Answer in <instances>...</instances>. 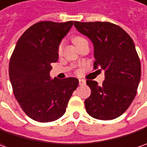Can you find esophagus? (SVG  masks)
<instances>
[{"mask_svg":"<svg viewBox=\"0 0 147 147\" xmlns=\"http://www.w3.org/2000/svg\"><path fill=\"white\" fill-rule=\"evenodd\" d=\"M79 84H80V86H83L86 84V81L83 79H79Z\"/></svg>","mask_w":147,"mask_h":147,"instance_id":"34e87169","label":"esophagus"}]
</instances>
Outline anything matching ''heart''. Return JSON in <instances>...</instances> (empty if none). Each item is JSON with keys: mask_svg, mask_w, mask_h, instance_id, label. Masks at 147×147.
<instances>
[{"mask_svg": "<svg viewBox=\"0 0 147 147\" xmlns=\"http://www.w3.org/2000/svg\"><path fill=\"white\" fill-rule=\"evenodd\" d=\"M84 40L85 39L82 38V37L77 36V37H76V38L74 39V42H75V44H76V43L80 42V41ZM63 47H64V43L62 42V43H61V45L59 46V48H58V52H59V54H61V52H62V51H63Z\"/></svg>", "mask_w": 147, "mask_h": 147, "instance_id": "obj_1", "label": "heart"}]
</instances>
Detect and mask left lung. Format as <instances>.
Listing matches in <instances>:
<instances>
[{
    "instance_id": "obj_1",
    "label": "left lung",
    "mask_w": 147,
    "mask_h": 147,
    "mask_svg": "<svg viewBox=\"0 0 147 147\" xmlns=\"http://www.w3.org/2000/svg\"><path fill=\"white\" fill-rule=\"evenodd\" d=\"M94 47V67L105 71L101 86L87 80L91 96L85 100L87 113L98 120H112L122 115L136 96L141 80V63L131 36L110 22H74Z\"/></svg>"
}]
</instances>
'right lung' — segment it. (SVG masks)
<instances>
[{"instance_id":"right-lung-1","label":"right lung","mask_w":147,"mask_h":147,"mask_svg":"<svg viewBox=\"0 0 147 147\" xmlns=\"http://www.w3.org/2000/svg\"><path fill=\"white\" fill-rule=\"evenodd\" d=\"M74 22H40L26 30L16 42L9 63L14 95L31 119L50 122L61 117L78 86L75 77L52 79L51 63L59 57L58 48Z\"/></svg>"}]
</instances>
